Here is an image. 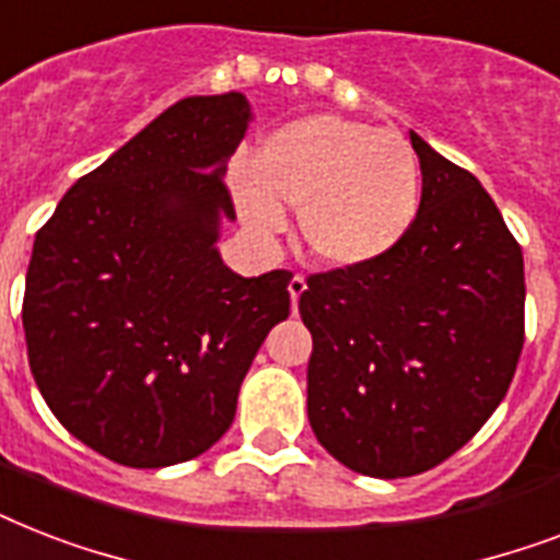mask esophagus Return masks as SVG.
I'll return each mask as SVG.
<instances>
[{
  "label": "esophagus",
  "instance_id": "1",
  "mask_svg": "<svg viewBox=\"0 0 560 560\" xmlns=\"http://www.w3.org/2000/svg\"><path fill=\"white\" fill-rule=\"evenodd\" d=\"M290 302H293V311H296V305H299V296H302V293H305L307 290V281H305V276H293V279H290Z\"/></svg>",
  "mask_w": 560,
  "mask_h": 560
}]
</instances>
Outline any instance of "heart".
I'll return each mask as SVG.
<instances>
[{
  "mask_svg": "<svg viewBox=\"0 0 560 560\" xmlns=\"http://www.w3.org/2000/svg\"><path fill=\"white\" fill-rule=\"evenodd\" d=\"M237 209L255 235L270 237L302 206L307 249L331 267H360L407 235L421 174L400 133L340 116H307L264 139L258 156L229 171Z\"/></svg>",
  "mask_w": 560,
  "mask_h": 560,
  "instance_id": "obj_1",
  "label": "heart"
}]
</instances>
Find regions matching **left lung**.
Segmentation results:
<instances>
[{
	"instance_id": "left-lung-1",
	"label": "left lung",
	"mask_w": 560,
	"mask_h": 560,
	"mask_svg": "<svg viewBox=\"0 0 560 560\" xmlns=\"http://www.w3.org/2000/svg\"><path fill=\"white\" fill-rule=\"evenodd\" d=\"M421 202L407 235L299 296L314 337L307 418L346 468L416 477L468 444L523 351L521 244L470 171L409 130Z\"/></svg>"
}]
</instances>
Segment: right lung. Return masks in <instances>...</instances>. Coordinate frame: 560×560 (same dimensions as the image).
Instances as JSON below:
<instances>
[{
    "mask_svg": "<svg viewBox=\"0 0 560 560\" xmlns=\"http://www.w3.org/2000/svg\"><path fill=\"white\" fill-rule=\"evenodd\" d=\"M249 118L241 92L177 101L78 179L34 237L31 374L74 439L127 468L209 451L290 314L293 272L244 279L214 246L220 218L235 220L223 171Z\"/></svg>",
    "mask_w": 560,
    "mask_h": 560,
    "instance_id": "right-lung-1",
    "label": "right lung"
}]
</instances>
